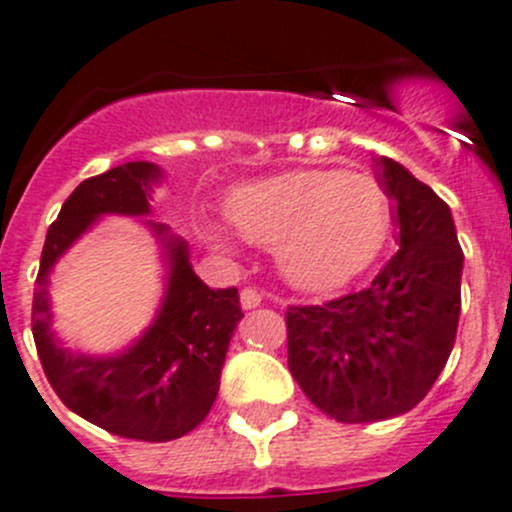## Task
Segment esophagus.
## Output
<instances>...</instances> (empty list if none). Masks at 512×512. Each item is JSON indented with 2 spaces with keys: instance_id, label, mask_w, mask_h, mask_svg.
<instances>
[{
  "instance_id": "34e87169",
  "label": "esophagus",
  "mask_w": 512,
  "mask_h": 512,
  "mask_svg": "<svg viewBox=\"0 0 512 512\" xmlns=\"http://www.w3.org/2000/svg\"><path fill=\"white\" fill-rule=\"evenodd\" d=\"M240 302L245 310H252V307H257L262 302V295L255 290V287H245V290L240 292Z\"/></svg>"
}]
</instances>
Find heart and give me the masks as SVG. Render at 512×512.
<instances>
[{
  "mask_svg": "<svg viewBox=\"0 0 512 512\" xmlns=\"http://www.w3.org/2000/svg\"><path fill=\"white\" fill-rule=\"evenodd\" d=\"M227 217L245 240L275 245L282 275L302 290H327L360 275L390 235L385 187L362 172L310 167L240 187Z\"/></svg>",
  "mask_w": 512,
  "mask_h": 512,
  "instance_id": "obj_1",
  "label": "heart"
}]
</instances>
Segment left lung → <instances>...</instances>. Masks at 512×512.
<instances>
[{"instance_id":"left-lung-1","label":"left lung","mask_w":512,"mask_h":512,"mask_svg":"<svg viewBox=\"0 0 512 512\" xmlns=\"http://www.w3.org/2000/svg\"><path fill=\"white\" fill-rule=\"evenodd\" d=\"M377 165L400 250L362 290L285 315L292 377L337 423L413 410L443 372L460 320L463 250L450 207L398 162Z\"/></svg>"}]
</instances>
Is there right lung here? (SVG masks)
<instances>
[{
    "mask_svg": "<svg viewBox=\"0 0 512 512\" xmlns=\"http://www.w3.org/2000/svg\"><path fill=\"white\" fill-rule=\"evenodd\" d=\"M157 180L160 167L152 162H127L84 180L49 225L32 302L34 345L59 400L107 433L145 443L182 438L210 413L227 345L242 320L237 287H207L192 270L185 242L152 225L170 262L160 315L130 350L87 357L54 340L47 277L99 215H147L150 185Z\"/></svg>",
    "mask_w": 512,
    "mask_h": 512,
    "instance_id": "1",
    "label": "right lung"
}]
</instances>
